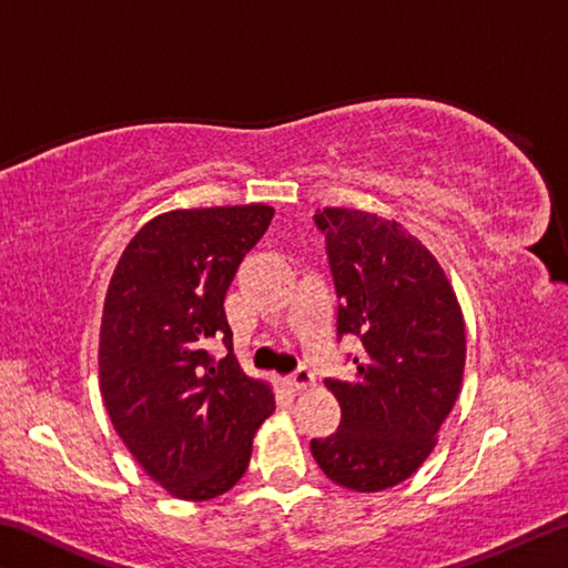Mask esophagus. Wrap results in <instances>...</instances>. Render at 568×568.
<instances>
[{
  "label": "esophagus",
  "instance_id": "obj_1",
  "mask_svg": "<svg viewBox=\"0 0 568 568\" xmlns=\"http://www.w3.org/2000/svg\"><path fill=\"white\" fill-rule=\"evenodd\" d=\"M313 383H315L313 373L307 371L305 365H297V368L291 373V376H287V386L295 388V390H305V388H311Z\"/></svg>",
  "mask_w": 568,
  "mask_h": 568
}]
</instances>
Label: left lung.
I'll return each instance as SVG.
<instances>
[{"label": "left lung", "mask_w": 568, "mask_h": 568, "mask_svg": "<svg viewBox=\"0 0 568 568\" xmlns=\"http://www.w3.org/2000/svg\"><path fill=\"white\" fill-rule=\"evenodd\" d=\"M338 293V338L363 345L351 381L328 378L341 426L313 438L323 474L351 491H386L416 474L454 408L466 325L444 267L396 220L325 207L313 215Z\"/></svg>", "instance_id": "8db88e82"}]
</instances>
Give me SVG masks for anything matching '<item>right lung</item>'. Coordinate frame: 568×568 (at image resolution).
Instances as JSON below:
<instances>
[{
	"instance_id": "obj_1",
	"label": "right lung",
	"mask_w": 568,
	"mask_h": 568,
	"mask_svg": "<svg viewBox=\"0 0 568 568\" xmlns=\"http://www.w3.org/2000/svg\"><path fill=\"white\" fill-rule=\"evenodd\" d=\"M273 207L172 210L124 247L104 297L100 388L118 436L172 496L207 501L243 478L273 388L233 353L225 293ZM223 339L225 359L204 351Z\"/></svg>"
}]
</instances>
